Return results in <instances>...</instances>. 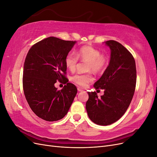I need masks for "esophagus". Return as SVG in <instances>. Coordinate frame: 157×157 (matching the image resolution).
<instances>
[{
	"instance_id": "34e87169",
	"label": "esophagus",
	"mask_w": 157,
	"mask_h": 157,
	"mask_svg": "<svg viewBox=\"0 0 157 157\" xmlns=\"http://www.w3.org/2000/svg\"><path fill=\"white\" fill-rule=\"evenodd\" d=\"M77 90H78V92H82V91H83V90H82V88H78Z\"/></svg>"
}]
</instances>
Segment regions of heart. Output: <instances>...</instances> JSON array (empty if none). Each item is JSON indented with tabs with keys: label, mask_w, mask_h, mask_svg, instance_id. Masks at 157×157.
I'll list each match as a JSON object with an SVG mask.
<instances>
[{
	"label": "heart",
	"mask_w": 157,
	"mask_h": 157,
	"mask_svg": "<svg viewBox=\"0 0 157 157\" xmlns=\"http://www.w3.org/2000/svg\"><path fill=\"white\" fill-rule=\"evenodd\" d=\"M76 56L73 53L67 54L65 58V64L71 72H74L80 59L82 61H87V71H92L94 73H100L105 70L108 65V58L104 54H101L99 50L92 46H84L80 48ZM72 81L80 86H85L92 82L93 77L92 74H76L71 78Z\"/></svg>",
	"instance_id": "obj_1"
}]
</instances>
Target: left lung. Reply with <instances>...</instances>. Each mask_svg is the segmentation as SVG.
I'll use <instances>...</instances> for the list:
<instances>
[{"label":"left lung","instance_id":"8db88e82","mask_svg":"<svg viewBox=\"0 0 157 157\" xmlns=\"http://www.w3.org/2000/svg\"><path fill=\"white\" fill-rule=\"evenodd\" d=\"M111 50L108 67L97 82L96 90H104L98 98L96 92H88L86 109L95 124L107 126L122 117L134 96L136 84V67L134 57L124 46L115 40L105 42Z\"/></svg>","mask_w":157,"mask_h":157}]
</instances>
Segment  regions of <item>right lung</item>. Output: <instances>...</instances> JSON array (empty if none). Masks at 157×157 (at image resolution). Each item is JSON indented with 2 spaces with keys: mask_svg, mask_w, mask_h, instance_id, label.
I'll use <instances>...</instances> for the list:
<instances>
[{
  "mask_svg": "<svg viewBox=\"0 0 157 157\" xmlns=\"http://www.w3.org/2000/svg\"><path fill=\"white\" fill-rule=\"evenodd\" d=\"M76 41L50 36L31 46L23 67V88L26 100L36 116L46 121L63 118L77 93L66 78L65 58ZM67 84L58 90L57 81Z\"/></svg>",
  "mask_w": 157,
  "mask_h": 157,
  "instance_id": "add662e5",
  "label": "right lung"
}]
</instances>
